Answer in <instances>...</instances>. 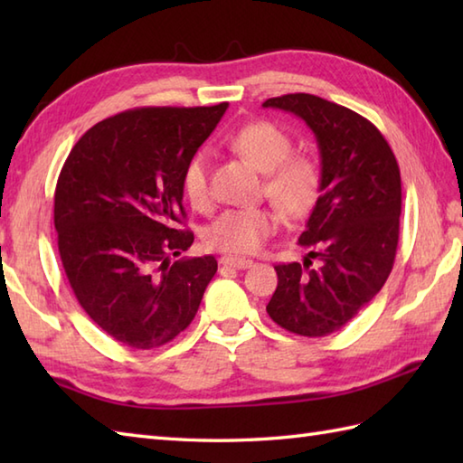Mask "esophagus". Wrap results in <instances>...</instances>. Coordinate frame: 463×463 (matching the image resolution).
<instances>
[{
    "mask_svg": "<svg viewBox=\"0 0 463 463\" xmlns=\"http://www.w3.org/2000/svg\"><path fill=\"white\" fill-rule=\"evenodd\" d=\"M221 264H222V267H229V269L244 270V269H250L254 262L250 259H241V257H222Z\"/></svg>",
    "mask_w": 463,
    "mask_h": 463,
    "instance_id": "obj_1",
    "label": "esophagus"
}]
</instances>
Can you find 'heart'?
<instances>
[{"label":"heart","instance_id":"1","mask_svg":"<svg viewBox=\"0 0 463 463\" xmlns=\"http://www.w3.org/2000/svg\"><path fill=\"white\" fill-rule=\"evenodd\" d=\"M231 146L252 166L264 173V193L279 209L300 219L317 204L320 194V165L310 155H292V139L280 127L269 121H254L241 127L231 137ZM183 191L186 199L199 211L211 206L209 155L194 153L183 169ZM280 214L272 206L252 209H229L206 231L209 247L232 252H257L269 237L277 232Z\"/></svg>","mask_w":463,"mask_h":463}]
</instances>
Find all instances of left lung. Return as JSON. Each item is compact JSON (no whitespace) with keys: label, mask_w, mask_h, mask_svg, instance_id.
Here are the masks:
<instances>
[{"label":"left lung","mask_w":463,"mask_h":463,"mask_svg":"<svg viewBox=\"0 0 463 463\" xmlns=\"http://www.w3.org/2000/svg\"><path fill=\"white\" fill-rule=\"evenodd\" d=\"M294 113L317 135L322 181L300 247L304 262L277 264L267 307L280 328L320 338L340 330L382 290L394 267L402 181L383 135L362 115L310 93L262 103ZM319 260L311 267V259Z\"/></svg>","instance_id":"1"}]
</instances>
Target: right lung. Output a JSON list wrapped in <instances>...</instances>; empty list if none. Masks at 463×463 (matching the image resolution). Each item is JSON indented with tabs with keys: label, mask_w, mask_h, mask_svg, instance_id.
Here are the masks:
<instances>
[{
	"label": "right lung",
	"mask_w": 463,
	"mask_h": 463,
	"mask_svg": "<svg viewBox=\"0 0 463 463\" xmlns=\"http://www.w3.org/2000/svg\"><path fill=\"white\" fill-rule=\"evenodd\" d=\"M229 103L141 107L93 125L55 186L59 257L97 326L135 350L159 348L193 322L214 257L181 259L183 169Z\"/></svg>",
	"instance_id": "obj_1"
}]
</instances>
